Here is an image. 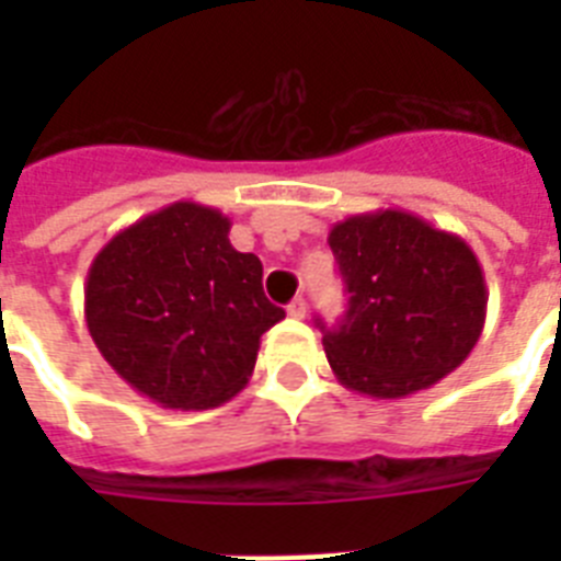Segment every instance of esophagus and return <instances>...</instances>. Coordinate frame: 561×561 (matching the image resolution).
Returning a JSON list of instances; mask_svg holds the SVG:
<instances>
[{"label":"esophagus","instance_id":"34e87169","mask_svg":"<svg viewBox=\"0 0 561 561\" xmlns=\"http://www.w3.org/2000/svg\"><path fill=\"white\" fill-rule=\"evenodd\" d=\"M306 311H308V308H306V299H302V297H297L288 306V314L294 317V320H302V317H306Z\"/></svg>","mask_w":561,"mask_h":561}]
</instances>
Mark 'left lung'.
Masks as SVG:
<instances>
[{
  "label": "left lung",
  "mask_w": 561,
  "mask_h": 561,
  "mask_svg": "<svg viewBox=\"0 0 561 561\" xmlns=\"http://www.w3.org/2000/svg\"><path fill=\"white\" fill-rule=\"evenodd\" d=\"M350 308L323 329L334 378L360 396L404 399L469 358L486 323V279L454 232L404 209H378L329 232Z\"/></svg>",
  "instance_id": "8db88e82"
}]
</instances>
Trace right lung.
<instances>
[{
  "label": "right lung",
  "instance_id": "obj_1",
  "mask_svg": "<svg viewBox=\"0 0 561 561\" xmlns=\"http://www.w3.org/2000/svg\"><path fill=\"white\" fill-rule=\"evenodd\" d=\"M229 218L178 201L116 232L92 259L83 314L110 367L171 410L218 408L253 375L262 334L285 317L262 262L229 244Z\"/></svg>",
  "mask_w": 561,
  "mask_h": 561
}]
</instances>
